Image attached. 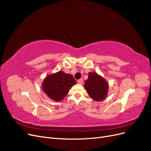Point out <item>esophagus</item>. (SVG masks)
<instances>
[{
    "mask_svg": "<svg viewBox=\"0 0 151 151\" xmlns=\"http://www.w3.org/2000/svg\"><path fill=\"white\" fill-rule=\"evenodd\" d=\"M78 83H79V84H83V79H79V80L78 81Z\"/></svg>",
    "mask_w": 151,
    "mask_h": 151,
    "instance_id": "esophagus-1",
    "label": "esophagus"
}]
</instances>
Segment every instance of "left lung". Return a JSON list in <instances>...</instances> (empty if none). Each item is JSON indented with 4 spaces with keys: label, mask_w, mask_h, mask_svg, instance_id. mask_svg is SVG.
<instances>
[{
    "label": "left lung",
    "mask_w": 151,
    "mask_h": 151,
    "mask_svg": "<svg viewBox=\"0 0 151 151\" xmlns=\"http://www.w3.org/2000/svg\"><path fill=\"white\" fill-rule=\"evenodd\" d=\"M84 88L89 96L96 101L106 98L108 91V83L103 77L96 72H89L85 81Z\"/></svg>",
    "instance_id": "left-lung-1"
}]
</instances>
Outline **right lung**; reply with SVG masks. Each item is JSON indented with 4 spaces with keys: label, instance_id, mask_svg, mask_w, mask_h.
Wrapping results in <instances>:
<instances>
[{
    "label": "right lung",
    "instance_id": "add662e5",
    "mask_svg": "<svg viewBox=\"0 0 151 151\" xmlns=\"http://www.w3.org/2000/svg\"><path fill=\"white\" fill-rule=\"evenodd\" d=\"M76 84V81L72 75L60 70L45 77L42 84V89L50 99L60 101Z\"/></svg>",
    "mask_w": 151,
    "mask_h": 151
}]
</instances>
